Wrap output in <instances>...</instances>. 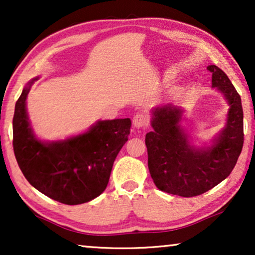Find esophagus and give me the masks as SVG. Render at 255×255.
<instances>
[{"label": "esophagus", "mask_w": 255, "mask_h": 255, "mask_svg": "<svg viewBox=\"0 0 255 255\" xmlns=\"http://www.w3.org/2000/svg\"><path fill=\"white\" fill-rule=\"evenodd\" d=\"M132 124H133V127L137 130H139V128H144L147 127L148 120L144 114H135L133 118H132Z\"/></svg>", "instance_id": "esophagus-1"}]
</instances>
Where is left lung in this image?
<instances>
[{
	"mask_svg": "<svg viewBox=\"0 0 255 255\" xmlns=\"http://www.w3.org/2000/svg\"><path fill=\"white\" fill-rule=\"evenodd\" d=\"M212 87L228 101L230 109L225 128L211 146L196 147L181 127L183 110L173 104L153 108L145 144L148 169L158 189L182 197H193L210 190L235 168L244 144L242 99L228 75L210 65Z\"/></svg>",
	"mask_w": 255,
	"mask_h": 255,
	"instance_id": "8db88e82",
	"label": "left lung"
}]
</instances>
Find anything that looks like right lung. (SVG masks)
<instances>
[{
  "instance_id": "right-lung-1",
  "label": "right lung",
  "mask_w": 255,
  "mask_h": 255,
  "mask_svg": "<svg viewBox=\"0 0 255 255\" xmlns=\"http://www.w3.org/2000/svg\"><path fill=\"white\" fill-rule=\"evenodd\" d=\"M32 79L24 87L12 120L13 152L23 175L52 200L82 204L106 190L115 159L130 134V118L99 121L85 133L65 140L41 141L26 111Z\"/></svg>"
}]
</instances>
